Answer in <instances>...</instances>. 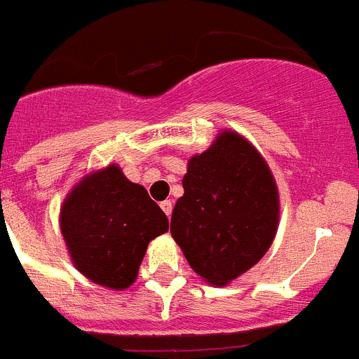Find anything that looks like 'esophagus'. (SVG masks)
<instances>
[{
	"label": "esophagus",
	"instance_id": "34e87169",
	"mask_svg": "<svg viewBox=\"0 0 359 359\" xmlns=\"http://www.w3.org/2000/svg\"><path fill=\"white\" fill-rule=\"evenodd\" d=\"M161 209H163V212L167 214V216H170V214H172V201L170 200L161 201Z\"/></svg>",
	"mask_w": 359,
	"mask_h": 359
}]
</instances>
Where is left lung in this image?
Wrapping results in <instances>:
<instances>
[{
    "instance_id": "left-lung-1",
    "label": "left lung",
    "mask_w": 359,
    "mask_h": 359,
    "mask_svg": "<svg viewBox=\"0 0 359 359\" xmlns=\"http://www.w3.org/2000/svg\"><path fill=\"white\" fill-rule=\"evenodd\" d=\"M183 191L170 234L207 283H232L271 249L280 192L269 163L245 136L225 128L205 152L192 156Z\"/></svg>"
}]
</instances>
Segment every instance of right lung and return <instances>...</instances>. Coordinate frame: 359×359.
Returning <instances> with one entry per match:
<instances>
[{
  "label": "right lung",
  "mask_w": 359,
  "mask_h": 359,
  "mask_svg": "<svg viewBox=\"0 0 359 359\" xmlns=\"http://www.w3.org/2000/svg\"><path fill=\"white\" fill-rule=\"evenodd\" d=\"M60 231L76 271L92 283L125 290L136 281L150 241L168 231V219L145 187L110 163L70 189Z\"/></svg>",
  "instance_id": "obj_1"
}]
</instances>
